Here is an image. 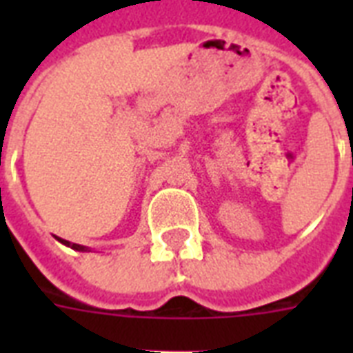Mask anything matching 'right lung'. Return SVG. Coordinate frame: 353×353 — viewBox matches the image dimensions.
Segmentation results:
<instances>
[{
  "mask_svg": "<svg viewBox=\"0 0 353 353\" xmlns=\"http://www.w3.org/2000/svg\"><path fill=\"white\" fill-rule=\"evenodd\" d=\"M58 241H60V243H63V245L71 247V249H74V251H90V249H88V247H84V245H79V243H71V241H68V240H62V238H58Z\"/></svg>",
  "mask_w": 353,
  "mask_h": 353,
  "instance_id": "1",
  "label": "right lung"
}]
</instances>
